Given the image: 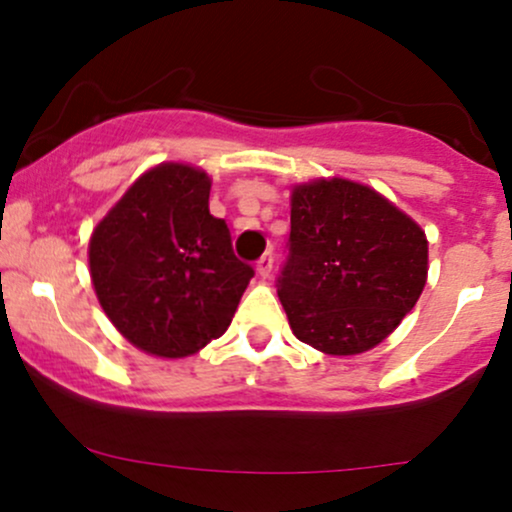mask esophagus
<instances>
[{
    "mask_svg": "<svg viewBox=\"0 0 512 512\" xmlns=\"http://www.w3.org/2000/svg\"><path fill=\"white\" fill-rule=\"evenodd\" d=\"M272 267H274V255L272 252H264L260 260H257V274H260L262 279H267V276L272 274Z\"/></svg>",
    "mask_w": 512,
    "mask_h": 512,
    "instance_id": "1",
    "label": "esophagus"
}]
</instances>
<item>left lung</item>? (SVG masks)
I'll use <instances>...</instances> for the list:
<instances>
[{
	"label": "left lung",
	"instance_id": "8db88e82",
	"mask_svg": "<svg viewBox=\"0 0 512 512\" xmlns=\"http://www.w3.org/2000/svg\"><path fill=\"white\" fill-rule=\"evenodd\" d=\"M426 274V233L380 192L344 178L293 187L276 293L301 342L330 356L373 349L419 301Z\"/></svg>",
	"mask_w": 512,
	"mask_h": 512
}]
</instances>
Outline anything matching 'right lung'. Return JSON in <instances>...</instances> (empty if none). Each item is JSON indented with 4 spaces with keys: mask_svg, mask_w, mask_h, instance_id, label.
<instances>
[{
    "mask_svg": "<svg viewBox=\"0 0 512 512\" xmlns=\"http://www.w3.org/2000/svg\"><path fill=\"white\" fill-rule=\"evenodd\" d=\"M211 180L187 163L146 170L93 228L88 267L117 332L161 358L197 354L231 325L255 269L209 214Z\"/></svg>",
    "mask_w": 512,
    "mask_h": 512,
    "instance_id": "1",
    "label": "right lung"
}]
</instances>
